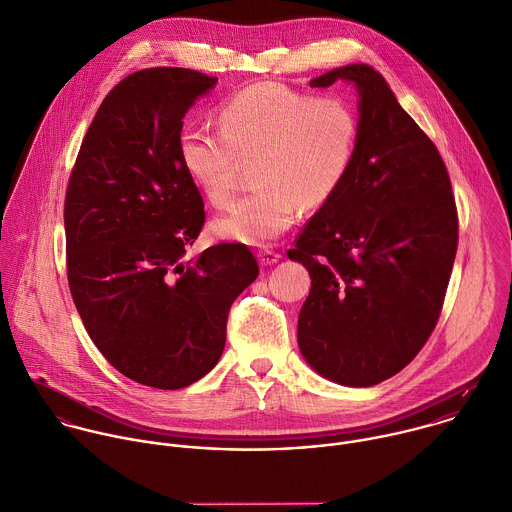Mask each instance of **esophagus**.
Here are the masks:
<instances>
[{
    "mask_svg": "<svg viewBox=\"0 0 512 512\" xmlns=\"http://www.w3.org/2000/svg\"><path fill=\"white\" fill-rule=\"evenodd\" d=\"M278 260H280V254L274 252V250L264 248V250L258 252V262H260L262 266H272V264H276Z\"/></svg>",
    "mask_w": 512,
    "mask_h": 512,
    "instance_id": "34e87169",
    "label": "esophagus"
}]
</instances>
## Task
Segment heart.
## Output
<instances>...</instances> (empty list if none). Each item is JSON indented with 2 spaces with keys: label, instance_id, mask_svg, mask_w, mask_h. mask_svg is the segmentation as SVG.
Wrapping results in <instances>:
<instances>
[{
  "label": "heart",
  "instance_id": "1",
  "mask_svg": "<svg viewBox=\"0 0 512 512\" xmlns=\"http://www.w3.org/2000/svg\"><path fill=\"white\" fill-rule=\"evenodd\" d=\"M218 132L186 126L178 136L184 172L202 196L230 202L242 164L260 186L214 222L216 236L260 246L284 234L300 208L328 204L352 172L360 118L342 96L304 94L278 82L238 90L216 114Z\"/></svg>",
  "mask_w": 512,
  "mask_h": 512
}]
</instances>
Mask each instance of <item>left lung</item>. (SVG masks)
Segmentation results:
<instances>
[{"label": "left lung", "instance_id": "obj_1", "mask_svg": "<svg viewBox=\"0 0 512 512\" xmlns=\"http://www.w3.org/2000/svg\"><path fill=\"white\" fill-rule=\"evenodd\" d=\"M358 90L360 144L338 194L304 226L288 258L312 288L298 316L304 360L342 386L400 372L432 334L450 280L458 216L446 166L386 80L366 64L312 88Z\"/></svg>", "mask_w": 512, "mask_h": 512}]
</instances>
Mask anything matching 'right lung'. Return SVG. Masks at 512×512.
Wrapping results in <instances>:
<instances>
[{
	"label": "right lung",
	"mask_w": 512,
	"mask_h": 512,
	"mask_svg": "<svg viewBox=\"0 0 512 512\" xmlns=\"http://www.w3.org/2000/svg\"><path fill=\"white\" fill-rule=\"evenodd\" d=\"M216 82L186 68L124 78L90 124L66 192L68 282L80 318L116 370L162 390L218 364L230 306L258 276L244 244L184 260L206 214L178 136Z\"/></svg>",
	"instance_id": "1"
}]
</instances>
